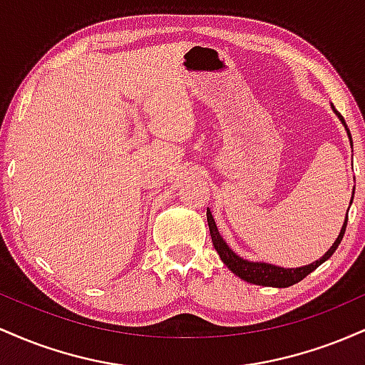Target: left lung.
Listing matches in <instances>:
<instances>
[{
    "label": "left lung",
    "instance_id": "1",
    "mask_svg": "<svg viewBox=\"0 0 365 365\" xmlns=\"http://www.w3.org/2000/svg\"><path fill=\"white\" fill-rule=\"evenodd\" d=\"M333 111L336 113L338 118H340L343 121V125L346 127L345 120H343V116L340 115V113L334 110V106H333ZM346 132H349V128H346ZM349 137H350V132H349ZM350 140H351V137H350ZM351 200H354V195H351ZM346 215H349V212H346ZM346 221H349V217H345V223H343V226H341V232H340V235H338L336 242L329 247L328 252L322 255L319 261L309 264V266H304V267H295V269H284V267L273 266V264L250 262V261H245V259L238 257V255L233 252L228 245H226V242L223 240V238H221L220 232H217V228H216L215 220H212L211 211L207 209V225H209V232H211L212 245H215L216 252L220 254L221 261H223L226 266L230 267V271H232V273H235L238 278L245 279V282H249V283L262 284V287H276V288H287V287H292V284L302 282L305 276L311 274L312 271L316 269V267H319L324 261H328L331 255H333L334 250L338 249V245H340L343 235H345Z\"/></svg>",
    "mask_w": 365,
    "mask_h": 365
}]
</instances>
